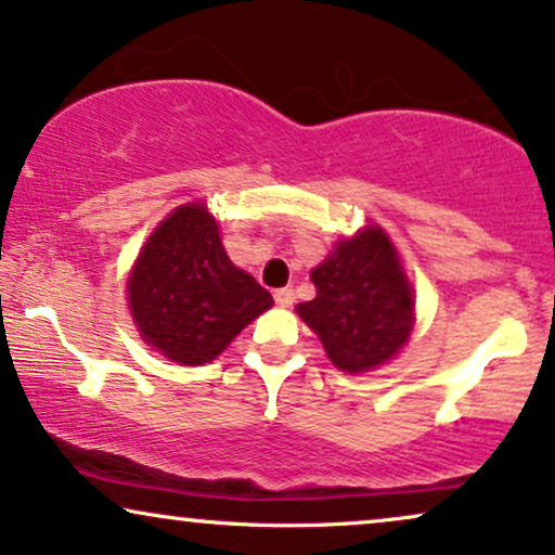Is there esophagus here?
Masks as SVG:
<instances>
[{
  "label": "esophagus",
  "mask_w": 555,
  "mask_h": 555,
  "mask_svg": "<svg viewBox=\"0 0 555 555\" xmlns=\"http://www.w3.org/2000/svg\"><path fill=\"white\" fill-rule=\"evenodd\" d=\"M273 299H276L279 307H289L294 301V289H289V286H284V289H276V292H273Z\"/></svg>",
  "instance_id": "34e87169"
}]
</instances>
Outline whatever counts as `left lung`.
<instances>
[{"mask_svg": "<svg viewBox=\"0 0 555 555\" xmlns=\"http://www.w3.org/2000/svg\"><path fill=\"white\" fill-rule=\"evenodd\" d=\"M318 297L297 305L335 366L359 374L389 361L410 338L412 286L382 228H366L312 271Z\"/></svg>", "mask_w": 555, "mask_h": 555, "instance_id": "obj_1", "label": "left lung"}]
</instances>
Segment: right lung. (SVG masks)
<instances>
[{
  "mask_svg": "<svg viewBox=\"0 0 555 555\" xmlns=\"http://www.w3.org/2000/svg\"><path fill=\"white\" fill-rule=\"evenodd\" d=\"M128 292L145 343L186 366L212 361L273 305L271 294L230 261L205 205L179 207L160 222Z\"/></svg>",
  "mask_w": 555,
  "mask_h": 555,
  "instance_id": "right-lung-1",
  "label": "right lung"
}]
</instances>
